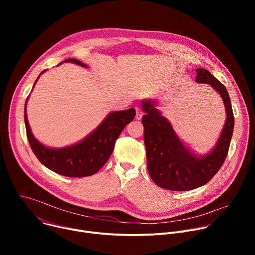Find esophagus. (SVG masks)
I'll list each match as a JSON object with an SVG mask.
<instances>
[{
    "label": "esophagus",
    "instance_id": "esophagus-1",
    "mask_svg": "<svg viewBox=\"0 0 255 255\" xmlns=\"http://www.w3.org/2000/svg\"><path fill=\"white\" fill-rule=\"evenodd\" d=\"M135 111H136V116H135V118H136L137 120H140V119L142 118V116H143V112L141 111V109L138 108V107L135 108Z\"/></svg>",
    "mask_w": 255,
    "mask_h": 255
}]
</instances>
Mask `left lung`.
Here are the masks:
<instances>
[{"label": "left lung", "instance_id": "obj_1", "mask_svg": "<svg viewBox=\"0 0 255 255\" xmlns=\"http://www.w3.org/2000/svg\"><path fill=\"white\" fill-rule=\"evenodd\" d=\"M196 82L210 85L223 100L226 120L213 148L198 154L181 141L171 123L158 110L157 102H141L145 115L144 144L146 147L147 169L154 183L165 190L191 191L206 185L222 166L229 149L234 129V116L229 94L223 84L205 68H197Z\"/></svg>", "mask_w": 255, "mask_h": 255}]
</instances>
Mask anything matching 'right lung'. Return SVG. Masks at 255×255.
<instances>
[{
  "label": "right lung",
  "instance_id": "right-lung-1",
  "mask_svg": "<svg viewBox=\"0 0 255 255\" xmlns=\"http://www.w3.org/2000/svg\"><path fill=\"white\" fill-rule=\"evenodd\" d=\"M63 62H71L83 67H88L86 63L76 58L65 59L59 64ZM45 71L46 69L39 75L33 88ZM28 99L29 96L25 103L24 121L31 149L44 166L64 176L83 177L95 174L111 156L119 135L125 126L135 117L134 108L125 111L110 112L95 130L81 141L64 147H49L35 138L31 131L26 111Z\"/></svg>",
  "mask_w": 255,
  "mask_h": 255
}]
</instances>
